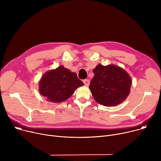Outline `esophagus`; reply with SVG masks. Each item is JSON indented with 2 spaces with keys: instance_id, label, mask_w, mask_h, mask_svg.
I'll use <instances>...</instances> for the list:
<instances>
[{
  "instance_id": "34e87169",
  "label": "esophagus",
  "mask_w": 161,
  "mask_h": 161,
  "mask_svg": "<svg viewBox=\"0 0 161 161\" xmlns=\"http://www.w3.org/2000/svg\"><path fill=\"white\" fill-rule=\"evenodd\" d=\"M83 82H84V85L86 86H88L90 85V80L88 79H84L83 80Z\"/></svg>"
}]
</instances>
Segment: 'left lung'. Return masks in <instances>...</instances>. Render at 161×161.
<instances>
[{
  "label": "left lung",
  "instance_id": "obj_1",
  "mask_svg": "<svg viewBox=\"0 0 161 161\" xmlns=\"http://www.w3.org/2000/svg\"><path fill=\"white\" fill-rule=\"evenodd\" d=\"M89 88L96 102L106 106H117L130 94L132 80L129 74L119 66L98 64Z\"/></svg>",
  "mask_w": 161,
  "mask_h": 161
}]
</instances>
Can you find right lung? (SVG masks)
Listing matches in <instances>:
<instances>
[{"label":"right lung","mask_w":161,"mask_h":161,"mask_svg":"<svg viewBox=\"0 0 161 161\" xmlns=\"http://www.w3.org/2000/svg\"><path fill=\"white\" fill-rule=\"evenodd\" d=\"M39 85L40 93L47 101L58 103L67 100L84 83L75 73L60 66L45 73Z\"/></svg>","instance_id":"obj_1"}]
</instances>
